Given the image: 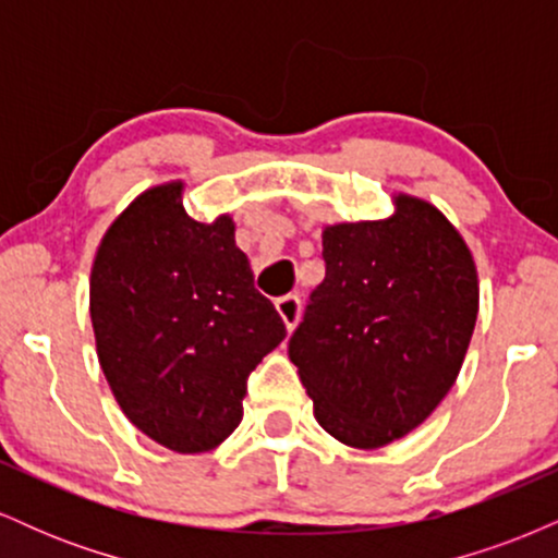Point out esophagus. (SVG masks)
Masks as SVG:
<instances>
[{
  "label": "esophagus",
  "mask_w": 558,
  "mask_h": 558,
  "mask_svg": "<svg viewBox=\"0 0 558 558\" xmlns=\"http://www.w3.org/2000/svg\"><path fill=\"white\" fill-rule=\"evenodd\" d=\"M275 310H278L280 319H283V325L288 330L296 328L299 323V315H301V299L299 296H283L275 301Z\"/></svg>",
  "instance_id": "34e87169"
}]
</instances>
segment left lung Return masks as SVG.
Segmentation results:
<instances>
[{
  "label": "left lung",
  "mask_w": 558,
  "mask_h": 558,
  "mask_svg": "<svg viewBox=\"0 0 558 558\" xmlns=\"http://www.w3.org/2000/svg\"><path fill=\"white\" fill-rule=\"evenodd\" d=\"M388 220L323 230L325 280L288 356L332 438L380 448L412 433L462 369L477 267L440 209L399 194Z\"/></svg>",
  "instance_id": "1"
}]
</instances>
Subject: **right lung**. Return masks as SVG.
Segmentation results:
<instances>
[{
	"mask_svg": "<svg viewBox=\"0 0 558 558\" xmlns=\"http://www.w3.org/2000/svg\"><path fill=\"white\" fill-rule=\"evenodd\" d=\"M183 183L144 191L107 228L92 267L101 373L159 446L202 453L239 427L252 369L286 338L254 288L230 215L196 222Z\"/></svg>",
	"mask_w": 558,
	"mask_h": 558,
	"instance_id": "right-lung-1",
	"label": "right lung"
}]
</instances>
